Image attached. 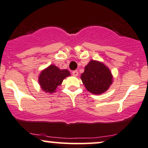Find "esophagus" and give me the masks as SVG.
Segmentation results:
<instances>
[{
    "label": "esophagus",
    "instance_id": "obj_1",
    "mask_svg": "<svg viewBox=\"0 0 148 148\" xmlns=\"http://www.w3.org/2000/svg\"><path fill=\"white\" fill-rule=\"evenodd\" d=\"M72 74L73 75V76H77L78 75V71H73L72 72Z\"/></svg>",
    "mask_w": 148,
    "mask_h": 148
}]
</instances>
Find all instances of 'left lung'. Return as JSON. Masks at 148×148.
<instances>
[{
	"mask_svg": "<svg viewBox=\"0 0 148 148\" xmlns=\"http://www.w3.org/2000/svg\"><path fill=\"white\" fill-rule=\"evenodd\" d=\"M80 78L87 91L95 95L107 91L113 82L110 70L103 63L94 60L85 66Z\"/></svg>",
	"mask_w": 148,
	"mask_h": 148,
	"instance_id": "obj_1",
	"label": "left lung"
}]
</instances>
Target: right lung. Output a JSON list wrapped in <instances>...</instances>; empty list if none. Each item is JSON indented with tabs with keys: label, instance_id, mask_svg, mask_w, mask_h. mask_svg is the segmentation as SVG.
<instances>
[{
	"label": "right lung",
	"instance_id": "obj_1",
	"mask_svg": "<svg viewBox=\"0 0 148 148\" xmlns=\"http://www.w3.org/2000/svg\"><path fill=\"white\" fill-rule=\"evenodd\" d=\"M70 75V72L66 69L60 70L56 66L51 64L41 72L39 83L43 91L53 93L56 91L57 86L62 84L64 79Z\"/></svg>",
	"mask_w": 148,
	"mask_h": 148
}]
</instances>
